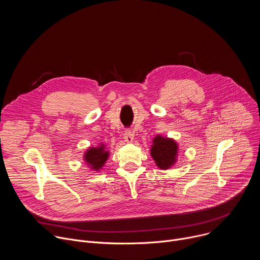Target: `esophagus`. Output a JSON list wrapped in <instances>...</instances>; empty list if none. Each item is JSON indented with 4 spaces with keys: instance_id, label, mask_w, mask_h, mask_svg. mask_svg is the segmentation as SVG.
I'll list each match as a JSON object with an SVG mask.
<instances>
[{
    "instance_id": "esophagus-1",
    "label": "esophagus",
    "mask_w": 260,
    "mask_h": 260,
    "mask_svg": "<svg viewBox=\"0 0 260 260\" xmlns=\"http://www.w3.org/2000/svg\"><path fill=\"white\" fill-rule=\"evenodd\" d=\"M124 140L127 143H132L134 141V134L131 131H125V133H124Z\"/></svg>"
}]
</instances>
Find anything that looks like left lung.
Listing matches in <instances>:
<instances>
[{
	"mask_svg": "<svg viewBox=\"0 0 260 260\" xmlns=\"http://www.w3.org/2000/svg\"><path fill=\"white\" fill-rule=\"evenodd\" d=\"M150 154L158 168L168 170L176 164L178 145L173 139L157 136L153 140Z\"/></svg>",
	"mask_w": 260,
	"mask_h": 260,
	"instance_id": "8db88e82",
	"label": "left lung"
}]
</instances>
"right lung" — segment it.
Here are the masks:
<instances>
[{"label":"right lung","instance_id":"1","mask_svg":"<svg viewBox=\"0 0 260 260\" xmlns=\"http://www.w3.org/2000/svg\"><path fill=\"white\" fill-rule=\"evenodd\" d=\"M109 152L105 149V146L102 144L99 147H91L85 152L84 160L89 165L90 169L99 171L103 168L104 164L107 161Z\"/></svg>","mask_w":260,"mask_h":260}]
</instances>
